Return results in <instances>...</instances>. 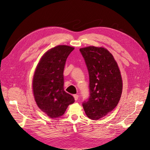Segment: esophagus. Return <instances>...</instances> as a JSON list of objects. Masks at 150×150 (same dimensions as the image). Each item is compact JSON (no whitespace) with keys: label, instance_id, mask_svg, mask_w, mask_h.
Listing matches in <instances>:
<instances>
[{"label":"esophagus","instance_id":"34e87169","mask_svg":"<svg viewBox=\"0 0 150 150\" xmlns=\"http://www.w3.org/2000/svg\"><path fill=\"white\" fill-rule=\"evenodd\" d=\"M74 99H75V101H77L78 99V98H79V96H78V94H74Z\"/></svg>","mask_w":150,"mask_h":150}]
</instances>
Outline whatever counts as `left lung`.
Listing matches in <instances>:
<instances>
[{
    "instance_id": "obj_1",
    "label": "left lung",
    "mask_w": 150,
    "mask_h": 150,
    "mask_svg": "<svg viewBox=\"0 0 150 150\" xmlns=\"http://www.w3.org/2000/svg\"><path fill=\"white\" fill-rule=\"evenodd\" d=\"M89 77V97L83 103L86 115L97 120L112 111L120 101L122 82L112 54L104 47L81 48Z\"/></svg>"
}]
</instances>
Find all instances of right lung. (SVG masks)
I'll return each mask as SVG.
<instances>
[{"instance_id":"add662e5","label":"right lung","mask_w":150,"mask_h":150,"mask_svg":"<svg viewBox=\"0 0 150 150\" xmlns=\"http://www.w3.org/2000/svg\"><path fill=\"white\" fill-rule=\"evenodd\" d=\"M73 47L60 45L44 54L36 67L33 81V93L38 107L51 118L64 115L74 102L64 90V66Z\"/></svg>"}]
</instances>
